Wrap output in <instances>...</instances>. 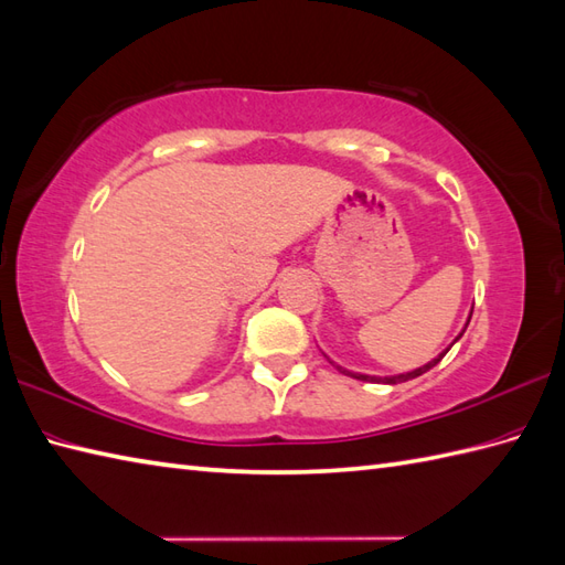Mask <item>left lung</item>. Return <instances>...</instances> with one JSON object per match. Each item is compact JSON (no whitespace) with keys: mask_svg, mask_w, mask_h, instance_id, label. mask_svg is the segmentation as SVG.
I'll return each instance as SVG.
<instances>
[{"mask_svg":"<svg viewBox=\"0 0 565 565\" xmlns=\"http://www.w3.org/2000/svg\"><path fill=\"white\" fill-rule=\"evenodd\" d=\"M469 320H471V315H469ZM469 324V322H467ZM465 330H467V327H465ZM465 330L460 332V337L465 334ZM460 337H457V339H460ZM457 339H455V342H457ZM452 342V344H455ZM450 344V347H452ZM450 347L448 349H445L443 353H440V356L438 359H433V361H428L426 365H422V369H416V371H412V373H402V375H390V377H377V375H363V373H351V371H347V369H342V365H337V369L339 371H342L344 375H351V377H356V380H363V383H383V385H397V383H406V380H414V377H418V375H424L426 371H430L433 369V365H436V363H440V359L445 356V353H448L450 351Z\"/></svg>","mask_w":565,"mask_h":565,"instance_id":"left-lung-1","label":"left lung"}]
</instances>
